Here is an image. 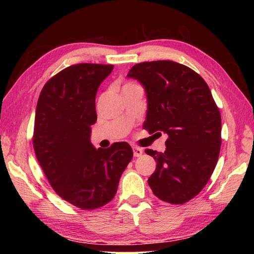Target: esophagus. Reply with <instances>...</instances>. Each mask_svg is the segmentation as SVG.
Returning <instances> with one entry per match:
<instances>
[{
  "label": "esophagus",
  "mask_w": 254,
  "mask_h": 254,
  "mask_svg": "<svg viewBox=\"0 0 254 254\" xmlns=\"http://www.w3.org/2000/svg\"><path fill=\"white\" fill-rule=\"evenodd\" d=\"M143 154V149L139 148V147H133V155L134 157H139V156H142Z\"/></svg>",
  "instance_id": "34e87169"
}]
</instances>
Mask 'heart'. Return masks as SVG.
Returning <instances> with one entry per match:
<instances>
[{
  "label": "heart",
  "mask_w": 254,
  "mask_h": 254,
  "mask_svg": "<svg viewBox=\"0 0 254 254\" xmlns=\"http://www.w3.org/2000/svg\"><path fill=\"white\" fill-rule=\"evenodd\" d=\"M131 85H134V84H127L126 86H131Z\"/></svg>",
  "instance_id": "1"
}]
</instances>
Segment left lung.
Instances as JSON below:
<instances>
[{
    "instance_id": "obj_1",
    "label": "left lung",
    "mask_w": 254,
    "mask_h": 254,
    "mask_svg": "<svg viewBox=\"0 0 254 254\" xmlns=\"http://www.w3.org/2000/svg\"><path fill=\"white\" fill-rule=\"evenodd\" d=\"M127 77L137 79L146 93L143 127L168 135L164 153L145 150L157 163L147 181L150 189L165 202L190 201L208 182L222 145V119L207 84L172 61L138 63Z\"/></svg>"
}]
</instances>
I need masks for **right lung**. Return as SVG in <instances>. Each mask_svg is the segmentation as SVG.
Here are the masks:
<instances>
[{
  "label": "right lung",
  "instance_id": "add662e5",
  "mask_svg": "<svg viewBox=\"0 0 254 254\" xmlns=\"http://www.w3.org/2000/svg\"><path fill=\"white\" fill-rule=\"evenodd\" d=\"M113 65L82 63L48 80L38 99L34 149L38 163L59 195L74 206L95 209L115 197L133 157L126 142L95 148L96 94Z\"/></svg>",
  "mask_w": 254,
  "mask_h": 254
}]
</instances>
